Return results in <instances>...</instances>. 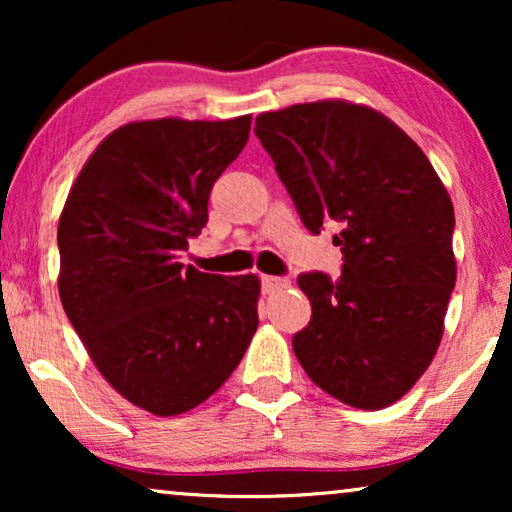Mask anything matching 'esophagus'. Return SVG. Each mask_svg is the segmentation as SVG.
I'll return each mask as SVG.
<instances>
[{
  "label": "esophagus",
  "mask_w": 512,
  "mask_h": 512,
  "mask_svg": "<svg viewBox=\"0 0 512 512\" xmlns=\"http://www.w3.org/2000/svg\"><path fill=\"white\" fill-rule=\"evenodd\" d=\"M261 284H263V291L265 293H275V291H282L289 286L291 282L286 277H272V275H265L261 277Z\"/></svg>",
  "instance_id": "34e87169"
}]
</instances>
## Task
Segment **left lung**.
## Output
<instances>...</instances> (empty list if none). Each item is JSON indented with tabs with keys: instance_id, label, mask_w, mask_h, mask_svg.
I'll use <instances>...</instances> for the list:
<instances>
[{
	"instance_id": "1",
	"label": "left lung",
	"mask_w": 512,
	"mask_h": 512,
	"mask_svg": "<svg viewBox=\"0 0 512 512\" xmlns=\"http://www.w3.org/2000/svg\"><path fill=\"white\" fill-rule=\"evenodd\" d=\"M254 132L305 228L340 226V277L298 275L312 319L293 335V352L326 394L387 408L443 338L457 279L450 195L424 151L361 104H293L258 116Z\"/></svg>"
}]
</instances>
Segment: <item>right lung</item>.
<instances>
[{
  "instance_id": "add662e5",
  "label": "right lung",
  "mask_w": 512,
  "mask_h": 512,
  "mask_svg": "<svg viewBox=\"0 0 512 512\" xmlns=\"http://www.w3.org/2000/svg\"><path fill=\"white\" fill-rule=\"evenodd\" d=\"M251 116L128 123L97 146L62 209L60 300L111 387L160 417L207 401L258 328L256 275L179 263Z\"/></svg>"
}]
</instances>
